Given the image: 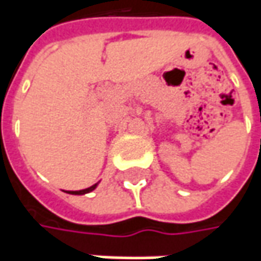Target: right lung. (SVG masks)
<instances>
[{
    "instance_id": "1",
    "label": "right lung",
    "mask_w": 261,
    "mask_h": 261,
    "mask_svg": "<svg viewBox=\"0 0 261 261\" xmlns=\"http://www.w3.org/2000/svg\"><path fill=\"white\" fill-rule=\"evenodd\" d=\"M98 183H95L91 187H88V189H83V190H75V192H66V193H69V195H86V193H90V192H93L95 187H97Z\"/></svg>"
}]
</instances>
